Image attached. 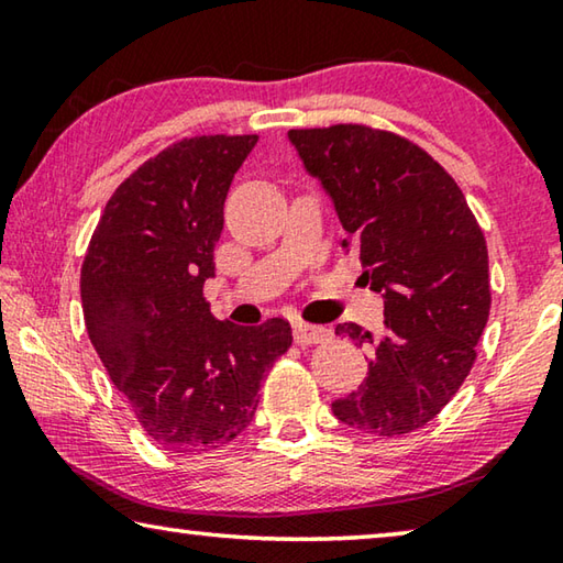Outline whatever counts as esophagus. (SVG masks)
<instances>
[{
	"label": "esophagus",
	"mask_w": 563,
	"mask_h": 563,
	"mask_svg": "<svg viewBox=\"0 0 563 563\" xmlns=\"http://www.w3.org/2000/svg\"><path fill=\"white\" fill-rule=\"evenodd\" d=\"M292 338L298 345H312V342H322L330 338V332L325 328L318 325H308V322H295L292 325Z\"/></svg>",
	"instance_id": "1"
}]
</instances>
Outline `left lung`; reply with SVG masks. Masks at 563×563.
I'll return each mask as SVG.
<instances>
[{"mask_svg": "<svg viewBox=\"0 0 563 563\" xmlns=\"http://www.w3.org/2000/svg\"><path fill=\"white\" fill-rule=\"evenodd\" d=\"M288 139L335 206L360 278L385 300L379 332L335 328L367 347L369 373L332 415L377 437L415 432L462 387L489 320L482 228L454 178L412 141L355 123L292 129Z\"/></svg>", "mask_w": 563, "mask_h": 563, "instance_id": "obj_1", "label": "left lung"}]
</instances>
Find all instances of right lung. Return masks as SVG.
<instances>
[{"instance_id":"right-lung-1","label":"right lung","mask_w":563,"mask_h":563,"mask_svg":"<svg viewBox=\"0 0 563 563\" xmlns=\"http://www.w3.org/2000/svg\"><path fill=\"white\" fill-rule=\"evenodd\" d=\"M255 144L258 136H198L146 161L109 198L81 265L91 345L168 452L233 442L292 342L288 320L238 328L216 320L203 298L228 188Z\"/></svg>"}]
</instances>
